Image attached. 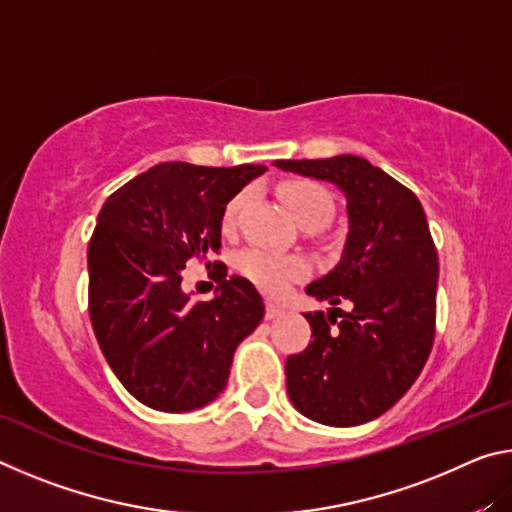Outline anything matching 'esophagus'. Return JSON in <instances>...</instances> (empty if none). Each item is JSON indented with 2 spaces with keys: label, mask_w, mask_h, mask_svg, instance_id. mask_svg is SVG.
<instances>
[{
  "label": "esophagus",
  "mask_w": 512,
  "mask_h": 512,
  "mask_svg": "<svg viewBox=\"0 0 512 512\" xmlns=\"http://www.w3.org/2000/svg\"><path fill=\"white\" fill-rule=\"evenodd\" d=\"M282 314H284V309L280 305H275V302H266V318L268 320H273Z\"/></svg>",
  "instance_id": "1"
}]
</instances>
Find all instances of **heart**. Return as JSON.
Segmentation results:
<instances>
[{"label": "heart", "instance_id": "1", "mask_svg": "<svg viewBox=\"0 0 512 512\" xmlns=\"http://www.w3.org/2000/svg\"><path fill=\"white\" fill-rule=\"evenodd\" d=\"M284 203L296 216V221L302 223H320L325 225L334 214V198L329 196L325 187H320L311 180H293L282 187ZM248 192H239L232 196L223 207L221 225L223 230H232L237 225L239 212L244 207ZM237 268L241 275H246L250 282L257 284L271 296H280L287 291L293 280H300L307 273V262L298 255H280L275 250H268L262 246H253L239 253Z\"/></svg>", "mask_w": 512, "mask_h": 512}]
</instances>
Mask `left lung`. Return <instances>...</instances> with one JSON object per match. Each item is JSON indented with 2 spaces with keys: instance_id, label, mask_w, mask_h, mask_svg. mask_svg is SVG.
<instances>
[{
  "instance_id": "obj_1",
  "label": "left lung",
  "mask_w": 512,
  "mask_h": 512,
  "mask_svg": "<svg viewBox=\"0 0 512 512\" xmlns=\"http://www.w3.org/2000/svg\"><path fill=\"white\" fill-rule=\"evenodd\" d=\"M275 167L327 180L348 201L341 262L307 293L329 305L348 300L352 309L305 314L314 341L287 359V391L305 418L357 427L391 409L429 359L438 253L427 216L411 189L359 155L275 160Z\"/></svg>"
}]
</instances>
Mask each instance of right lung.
Segmentation results:
<instances>
[{"label": "right lung", "instance_id": "right-lung-1", "mask_svg": "<svg viewBox=\"0 0 512 512\" xmlns=\"http://www.w3.org/2000/svg\"><path fill=\"white\" fill-rule=\"evenodd\" d=\"M264 171L162 162L101 207L88 248L92 329L126 391L155 411L216 400L237 345L262 323V296L246 277H225V264L214 262L212 300L194 302L180 282L187 262L219 253L225 203Z\"/></svg>", "mask_w": 512, "mask_h": 512}]
</instances>
